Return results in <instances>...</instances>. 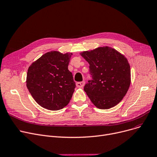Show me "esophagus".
<instances>
[{"mask_svg": "<svg viewBox=\"0 0 157 157\" xmlns=\"http://www.w3.org/2000/svg\"><path fill=\"white\" fill-rule=\"evenodd\" d=\"M85 85V82L83 81V82H77L76 84V86L77 87H80L82 88Z\"/></svg>", "mask_w": 157, "mask_h": 157, "instance_id": "obj_1", "label": "esophagus"}]
</instances>
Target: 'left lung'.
Segmentation results:
<instances>
[{
    "instance_id": "1",
    "label": "left lung",
    "mask_w": 157,
    "mask_h": 157,
    "mask_svg": "<svg viewBox=\"0 0 157 157\" xmlns=\"http://www.w3.org/2000/svg\"><path fill=\"white\" fill-rule=\"evenodd\" d=\"M80 54L89 64L92 80L84 89L92 103L103 109L116 106L131 84V68L127 58L108 46Z\"/></svg>"
}]
</instances>
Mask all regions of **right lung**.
Wrapping results in <instances>:
<instances>
[{
    "label": "right lung",
    "mask_w": 157,
    "mask_h": 157,
    "mask_svg": "<svg viewBox=\"0 0 157 157\" xmlns=\"http://www.w3.org/2000/svg\"><path fill=\"white\" fill-rule=\"evenodd\" d=\"M72 53L51 51L29 67L26 87L35 101L49 110H59L70 102L75 88L68 69Z\"/></svg>",
    "instance_id": "obj_1"
}]
</instances>
